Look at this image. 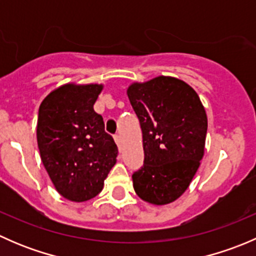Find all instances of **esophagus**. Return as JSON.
<instances>
[{
  "label": "esophagus",
  "mask_w": 256,
  "mask_h": 256,
  "mask_svg": "<svg viewBox=\"0 0 256 256\" xmlns=\"http://www.w3.org/2000/svg\"><path fill=\"white\" fill-rule=\"evenodd\" d=\"M114 140H115L116 144H118V147L120 148V147H121V136L120 135H115V136H114Z\"/></svg>",
  "instance_id": "obj_1"
}]
</instances>
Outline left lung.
<instances>
[{"label": "left lung", "instance_id": "obj_1", "mask_svg": "<svg viewBox=\"0 0 256 256\" xmlns=\"http://www.w3.org/2000/svg\"><path fill=\"white\" fill-rule=\"evenodd\" d=\"M128 96L142 130L144 166L132 174L136 194L164 206L186 192L204 154L208 120L192 86L174 76L132 82Z\"/></svg>", "mask_w": 256, "mask_h": 256}]
</instances>
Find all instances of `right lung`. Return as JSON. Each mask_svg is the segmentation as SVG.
Returning <instances> with one entry per match:
<instances>
[{
	"label": "right lung",
	"mask_w": 256,
	"mask_h": 256,
	"mask_svg": "<svg viewBox=\"0 0 256 256\" xmlns=\"http://www.w3.org/2000/svg\"><path fill=\"white\" fill-rule=\"evenodd\" d=\"M102 89V84L68 82L49 92L40 106V160L59 194L72 202L99 194L116 164L118 146L94 112Z\"/></svg>",
	"instance_id": "add662e5"
}]
</instances>
